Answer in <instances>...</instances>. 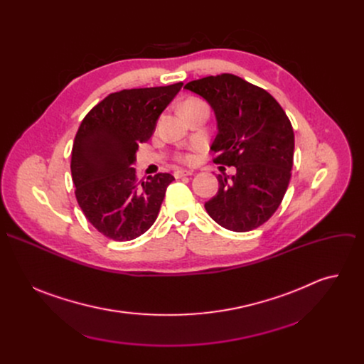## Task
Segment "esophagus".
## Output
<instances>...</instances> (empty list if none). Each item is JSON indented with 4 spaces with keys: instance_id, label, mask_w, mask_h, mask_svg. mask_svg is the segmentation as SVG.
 <instances>
[{
    "instance_id": "obj_1",
    "label": "esophagus",
    "mask_w": 364,
    "mask_h": 364,
    "mask_svg": "<svg viewBox=\"0 0 364 364\" xmlns=\"http://www.w3.org/2000/svg\"><path fill=\"white\" fill-rule=\"evenodd\" d=\"M193 171H188V170H177L174 171V177L176 178H181V177H186V176H191Z\"/></svg>"
}]
</instances>
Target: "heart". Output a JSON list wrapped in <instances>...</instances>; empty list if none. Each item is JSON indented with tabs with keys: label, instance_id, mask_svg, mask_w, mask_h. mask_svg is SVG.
<instances>
[{
	"label": "heart",
	"instance_id": "b5f03b06",
	"mask_svg": "<svg viewBox=\"0 0 364 364\" xmlns=\"http://www.w3.org/2000/svg\"><path fill=\"white\" fill-rule=\"evenodd\" d=\"M197 107H207V105H205L204 100H201V99H198V97H188V99H186V100L183 102L181 109H183V112H184L186 109L197 108ZM176 160H177L178 163H181V164H191V163L196 161V154H194V152H178V154L176 155Z\"/></svg>",
	"mask_w": 364,
	"mask_h": 364
}]
</instances>
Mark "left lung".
Masks as SVG:
<instances>
[{
  "label": "left lung",
  "mask_w": 364,
  "mask_h": 364,
  "mask_svg": "<svg viewBox=\"0 0 364 364\" xmlns=\"http://www.w3.org/2000/svg\"><path fill=\"white\" fill-rule=\"evenodd\" d=\"M186 89L210 103L218 119L213 163L235 167L230 180L205 201L209 216L233 232H249L271 219L291 180L294 129L277 99L232 73L191 80Z\"/></svg>",
  "instance_id": "8db88e82"
}]
</instances>
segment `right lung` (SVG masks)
Returning a JSON list of instances; mask_svg holds the SVG:
<instances>
[{
	"label": "right lung",
	"instance_id": "1",
	"mask_svg": "<svg viewBox=\"0 0 364 364\" xmlns=\"http://www.w3.org/2000/svg\"><path fill=\"white\" fill-rule=\"evenodd\" d=\"M183 82L109 93L83 118L72 148V180L90 225L112 240H132L155 222L174 177H136L138 144L154 134Z\"/></svg>",
	"mask_w": 364,
	"mask_h": 364
}]
</instances>
